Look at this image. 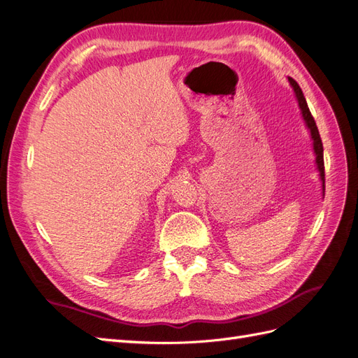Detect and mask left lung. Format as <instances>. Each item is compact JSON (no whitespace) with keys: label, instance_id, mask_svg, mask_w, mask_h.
I'll list each match as a JSON object with an SVG mask.
<instances>
[{"label":"left lung","instance_id":"1","mask_svg":"<svg viewBox=\"0 0 358 358\" xmlns=\"http://www.w3.org/2000/svg\"><path fill=\"white\" fill-rule=\"evenodd\" d=\"M288 82L292 86V90H294L296 99H297V103H299V109L301 112V117H303V121H305V124H306V127L309 129V133H310L313 154H315V164H317V169L320 171L321 188H322V199H324V191H326V185H324V182H326V178H324V176H326V175H324V150H322L321 137H320V133H318L315 119H313V116L309 112L306 99H305V95H303L299 83L294 79H291V78H288Z\"/></svg>","mask_w":358,"mask_h":358}]
</instances>
